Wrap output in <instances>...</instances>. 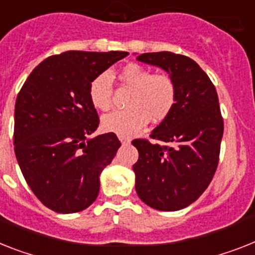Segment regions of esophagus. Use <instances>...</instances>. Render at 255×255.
<instances>
[{"label": "esophagus", "mask_w": 255, "mask_h": 255, "mask_svg": "<svg viewBox=\"0 0 255 255\" xmlns=\"http://www.w3.org/2000/svg\"><path fill=\"white\" fill-rule=\"evenodd\" d=\"M119 138H120V140H121V143H124V144H126V143H130V138H126V136H123V135H120Z\"/></svg>", "instance_id": "obj_1"}]
</instances>
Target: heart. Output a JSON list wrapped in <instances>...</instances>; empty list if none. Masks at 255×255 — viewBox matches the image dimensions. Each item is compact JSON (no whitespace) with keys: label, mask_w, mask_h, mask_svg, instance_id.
I'll return each instance as SVG.
<instances>
[{"label":"heart","mask_w":255,"mask_h":255,"mask_svg":"<svg viewBox=\"0 0 255 255\" xmlns=\"http://www.w3.org/2000/svg\"><path fill=\"white\" fill-rule=\"evenodd\" d=\"M119 79L124 87L131 90L128 96V108L105 115L103 129L119 135L129 136L148 124L161 123L173 111L177 102L176 83L167 74H153L139 64H128L119 71ZM88 98L96 109L108 111L113 105L112 78L102 73L90 82Z\"/></svg>","instance_id":"b5f03b06"}]
</instances>
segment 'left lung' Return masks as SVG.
<instances>
[{"label": "left lung", "instance_id": "8db88e82", "mask_svg": "<svg viewBox=\"0 0 255 255\" xmlns=\"http://www.w3.org/2000/svg\"><path fill=\"white\" fill-rule=\"evenodd\" d=\"M136 60L161 67L177 87V102L151 132L166 144L134 139L139 157L136 194L160 211L188 207L207 189L216 172L223 138V117L215 86L191 58L172 52L143 53Z\"/></svg>", "mask_w": 255, "mask_h": 255}]
</instances>
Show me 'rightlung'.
<instances>
[{"mask_svg":"<svg viewBox=\"0 0 255 255\" xmlns=\"http://www.w3.org/2000/svg\"><path fill=\"white\" fill-rule=\"evenodd\" d=\"M128 52L69 50L40 62L18 94L14 151L39 201L60 214L83 211L98 198L100 173L121 146L115 132L90 138L99 116L88 86Z\"/></svg>","mask_w":255,"mask_h":255,"instance_id":"right-lung-1","label":"right lung"}]
</instances>
